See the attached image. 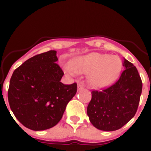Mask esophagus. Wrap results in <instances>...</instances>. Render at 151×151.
Returning <instances> with one entry per match:
<instances>
[{"instance_id": "obj_1", "label": "esophagus", "mask_w": 151, "mask_h": 151, "mask_svg": "<svg viewBox=\"0 0 151 151\" xmlns=\"http://www.w3.org/2000/svg\"><path fill=\"white\" fill-rule=\"evenodd\" d=\"M83 88H84V84H83V83H79V84L77 85V89L78 90L83 89Z\"/></svg>"}]
</instances>
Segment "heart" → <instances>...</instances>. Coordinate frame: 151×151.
Instances as JSON below:
<instances>
[{
  "instance_id": "heart-1",
  "label": "heart",
  "mask_w": 151,
  "mask_h": 151,
  "mask_svg": "<svg viewBox=\"0 0 151 151\" xmlns=\"http://www.w3.org/2000/svg\"><path fill=\"white\" fill-rule=\"evenodd\" d=\"M122 63L119 57L93 52L79 57L72 62V68L77 73H89L88 80L94 88H102L112 83L119 74ZM70 74L73 71L66 68Z\"/></svg>"
}]
</instances>
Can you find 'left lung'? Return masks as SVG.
<instances>
[{
  "instance_id": "1",
  "label": "left lung",
  "mask_w": 151,
  "mask_h": 151,
  "mask_svg": "<svg viewBox=\"0 0 151 151\" xmlns=\"http://www.w3.org/2000/svg\"><path fill=\"white\" fill-rule=\"evenodd\" d=\"M125 69L114 84L93 91L87 108L91 123L99 130L112 132L122 128L136 114L142 83L137 68L123 58Z\"/></svg>"
}]
</instances>
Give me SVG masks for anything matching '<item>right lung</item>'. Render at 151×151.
I'll return each mask as SVG.
<instances>
[{
  "label": "right lung",
  "instance_id": "1",
  "mask_svg": "<svg viewBox=\"0 0 151 151\" xmlns=\"http://www.w3.org/2000/svg\"><path fill=\"white\" fill-rule=\"evenodd\" d=\"M56 52L50 50L30 58L11 77L10 108L17 119L31 130L55 126L77 93V83L64 85L60 82L64 73L56 63Z\"/></svg>",
  "mask_w": 151,
  "mask_h": 151
}]
</instances>
